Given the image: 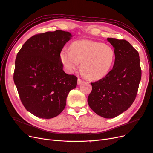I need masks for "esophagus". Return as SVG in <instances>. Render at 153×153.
<instances>
[{
    "label": "esophagus",
    "mask_w": 153,
    "mask_h": 153,
    "mask_svg": "<svg viewBox=\"0 0 153 153\" xmlns=\"http://www.w3.org/2000/svg\"><path fill=\"white\" fill-rule=\"evenodd\" d=\"M83 82H84V80H83L80 79V78H78V82H77L78 85H80Z\"/></svg>",
    "instance_id": "34e87169"
}]
</instances>
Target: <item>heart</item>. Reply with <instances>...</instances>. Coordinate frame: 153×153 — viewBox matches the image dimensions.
I'll use <instances>...</instances> for the list:
<instances>
[{"label":"heart","mask_w":153,"mask_h":153,"mask_svg":"<svg viewBox=\"0 0 153 153\" xmlns=\"http://www.w3.org/2000/svg\"><path fill=\"white\" fill-rule=\"evenodd\" d=\"M70 49L64 48L60 52L63 65L71 72L82 62V73L91 80H100L105 77L114 63V49L110 45L99 41L77 40L71 43Z\"/></svg>","instance_id":"heart-1"}]
</instances>
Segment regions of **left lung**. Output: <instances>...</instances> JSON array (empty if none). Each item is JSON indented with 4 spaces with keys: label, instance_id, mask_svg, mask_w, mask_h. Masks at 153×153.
Listing matches in <instances>:
<instances>
[{
    "label": "left lung",
    "instance_id": "1",
    "mask_svg": "<svg viewBox=\"0 0 153 153\" xmlns=\"http://www.w3.org/2000/svg\"><path fill=\"white\" fill-rule=\"evenodd\" d=\"M107 40L115 50L114 66L104 78L91 83L87 102L96 114L110 119L128 110L135 101L142 71L139 54L128 41Z\"/></svg>",
    "mask_w": 153,
    "mask_h": 153
}]
</instances>
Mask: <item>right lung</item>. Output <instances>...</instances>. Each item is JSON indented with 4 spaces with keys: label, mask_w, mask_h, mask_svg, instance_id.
Masks as SVG:
<instances>
[{
    "label": "right lung",
    "mask_w": 153,
    "mask_h": 153,
    "mask_svg": "<svg viewBox=\"0 0 153 153\" xmlns=\"http://www.w3.org/2000/svg\"><path fill=\"white\" fill-rule=\"evenodd\" d=\"M57 30L32 36L17 53L13 80L23 105L35 116L51 119L64 109L77 77L62 69L60 52L71 38Z\"/></svg>",
    "instance_id": "add662e5"
}]
</instances>
